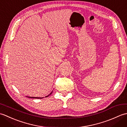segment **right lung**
<instances>
[{
  "label": "right lung",
  "mask_w": 127,
  "mask_h": 127,
  "mask_svg": "<svg viewBox=\"0 0 127 127\" xmlns=\"http://www.w3.org/2000/svg\"><path fill=\"white\" fill-rule=\"evenodd\" d=\"M53 92V91H52ZM52 92H51L50 94H49V95H47V96H46L45 97H48V96H49L50 95H51V94H52ZM28 98H35V99H42V98H44V97H42V98H40V97H31V96H28Z\"/></svg>",
  "instance_id": "obj_1"
}]
</instances>
